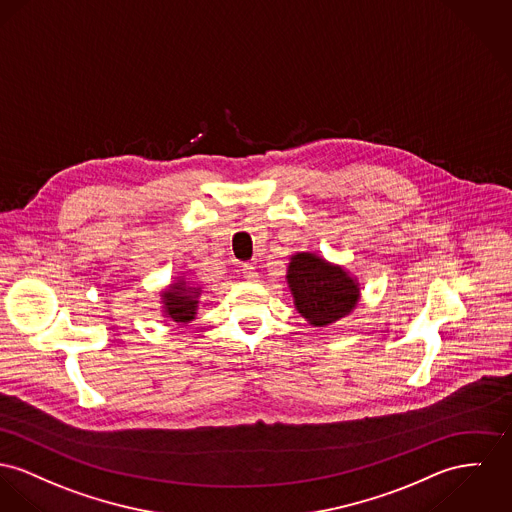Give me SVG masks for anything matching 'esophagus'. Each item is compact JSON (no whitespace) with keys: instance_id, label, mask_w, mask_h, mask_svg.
I'll list each match as a JSON object with an SVG mask.
<instances>
[{"instance_id":"esophagus-1","label":"esophagus","mask_w":512,"mask_h":512,"mask_svg":"<svg viewBox=\"0 0 512 512\" xmlns=\"http://www.w3.org/2000/svg\"><path fill=\"white\" fill-rule=\"evenodd\" d=\"M241 273H243V278H245V280H251V282H255V280L259 278L257 267H253L251 263H245V265H243V269H241Z\"/></svg>"}]
</instances>
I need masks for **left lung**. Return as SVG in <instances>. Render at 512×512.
<instances>
[{"instance_id":"left-lung-1","label":"left lung","mask_w":512,"mask_h":512,"mask_svg":"<svg viewBox=\"0 0 512 512\" xmlns=\"http://www.w3.org/2000/svg\"><path fill=\"white\" fill-rule=\"evenodd\" d=\"M286 282L296 312L312 327H327L353 314L360 302L358 278L314 251H298L290 257Z\"/></svg>"}]
</instances>
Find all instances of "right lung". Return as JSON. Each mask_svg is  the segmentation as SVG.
Wrapping results in <instances>:
<instances>
[{
	"instance_id": "obj_1",
	"label": "right lung",
	"mask_w": 512,
	"mask_h": 512,
	"mask_svg": "<svg viewBox=\"0 0 512 512\" xmlns=\"http://www.w3.org/2000/svg\"><path fill=\"white\" fill-rule=\"evenodd\" d=\"M200 294H202V288L198 284L191 282L183 275L175 276V280H171L159 292L163 321H173L181 327L195 321L198 304H200Z\"/></svg>"
}]
</instances>
